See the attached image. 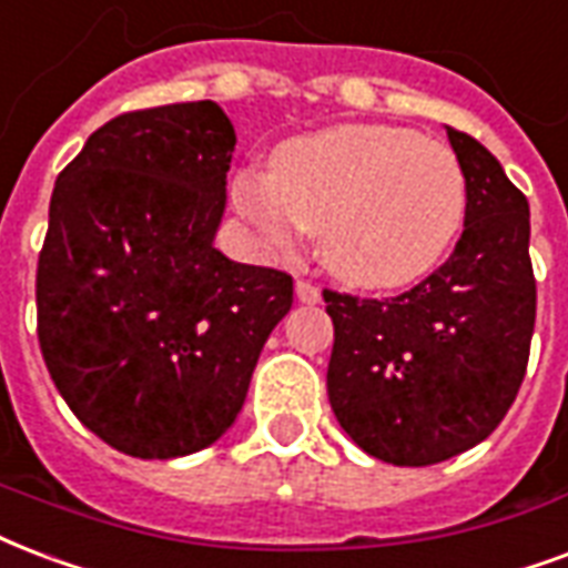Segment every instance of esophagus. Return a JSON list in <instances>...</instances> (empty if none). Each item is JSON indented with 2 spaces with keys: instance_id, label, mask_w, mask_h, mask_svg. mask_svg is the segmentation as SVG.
I'll list each match as a JSON object with an SVG mask.
<instances>
[{
  "instance_id": "34e87169",
  "label": "esophagus",
  "mask_w": 568,
  "mask_h": 568,
  "mask_svg": "<svg viewBox=\"0 0 568 568\" xmlns=\"http://www.w3.org/2000/svg\"><path fill=\"white\" fill-rule=\"evenodd\" d=\"M294 294H297V301L301 303H318L322 301V288L310 280H297L294 283Z\"/></svg>"
}]
</instances>
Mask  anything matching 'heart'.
<instances>
[{
  "instance_id": "1",
  "label": "heart",
  "mask_w": 568,
  "mask_h": 568,
  "mask_svg": "<svg viewBox=\"0 0 568 568\" xmlns=\"http://www.w3.org/2000/svg\"><path fill=\"white\" fill-rule=\"evenodd\" d=\"M241 214L274 246L318 232L324 265L363 288L408 285L438 265L465 220V172L435 140L345 124L280 145L274 172L235 181Z\"/></svg>"
}]
</instances>
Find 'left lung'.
Instances as JSON below:
<instances>
[{
    "label": "left lung",
    "instance_id": "left-lung-1",
    "mask_svg": "<svg viewBox=\"0 0 568 568\" xmlns=\"http://www.w3.org/2000/svg\"><path fill=\"white\" fill-rule=\"evenodd\" d=\"M447 136L467 187L453 255L396 297L324 288L331 408L348 438L387 465H438L486 440L530 361V207L491 151L462 130Z\"/></svg>",
    "mask_w": 568,
    "mask_h": 568
}]
</instances>
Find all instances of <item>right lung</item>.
<instances>
[{
  "instance_id": "1",
  "label": "right lung",
  "mask_w": 568,
  "mask_h": 568,
  "mask_svg": "<svg viewBox=\"0 0 568 568\" xmlns=\"http://www.w3.org/2000/svg\"><path fill=\"white\" fill-rule=\"evenodd\" d=\"M235 128L214 101L115 115L59 172L38 342L82 426L133 458L211 447L292 310V276L214 246Z\"/></svg>"
}]
</instances>
